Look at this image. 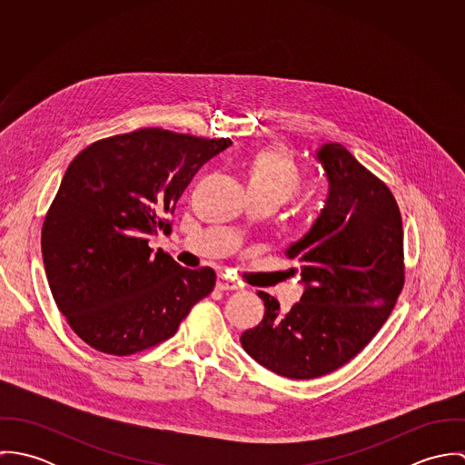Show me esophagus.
<instances>
[{
  "label": "esophagus",
  "mask_w": 465,
  "mask_h": 465,
  "mask_svg": "<svg viewBox=\"0 0 465 465\" xmlns=\"http://www.w3.org/2000/svg\"><path fill=\"white\" fill-rule=\"evenodd\" d=\"M216 288H218V290H231V292H232V290H238L240 284L222 273V275L216 277Z\"/></svg>",
  "instance_id": "esophagus-1"
}]
</instances>
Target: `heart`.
<instances>
[{
	"label": "heart",
	"instance_id": "b5f03b06",
	"mask_svg": "<svg viewBox=\"0 0 465 465\" xmlns=\"http://www.w3.org/2000/svg\"><path fill=\"white\" fill-rule=\"evenodd\" d=\"M249 195L273 200L282 205L302 190V172L292 155L275 146L256 150L245 163Z\"/></svg>",
	"mask_w": 465,
	"mask_h": 465
}]
</instances>
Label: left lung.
Masks as SVG:
<instances>
[{
  "instance_id": "8db88e82",
  "label": "left lung",
  "mask_w": 465,
  "mask_h": 465,
  "mask_svg": "<svg viewBox=\"0 0 465 465\" xmlns=\"http://www.w3.org/2000/svg\"><path fill=\"white\" fill-rule=\"evenodd\" d=\"M330 195L312 229L286 249L304 293L290 312L258 292L263 321L242 334L247 354L290 380H313L352 360L381 330L404 284L402 222L385 183L340 143L317 150Z\"/></svg>"
}]
</instances>
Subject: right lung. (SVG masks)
Wrapping results in <instances>:
<instances>
[{"instance_id":"add662e5","label":"right lung","mask_w":465,"mask_h":465,"mask_svg":"<svg viewBox=\"0 0 465 465\" xmlns=\"http://www.w3.org/2000/svg\"><path fill=\"white\" fill-rule=\"evenodd\" d=\"M163 129L100 139L67 166L41 234L46 277L67 324L96 351L127 356L173 336L216 273L183 268L150 236L200 168L231 146Z\"/></svg>"}]
</instances>
